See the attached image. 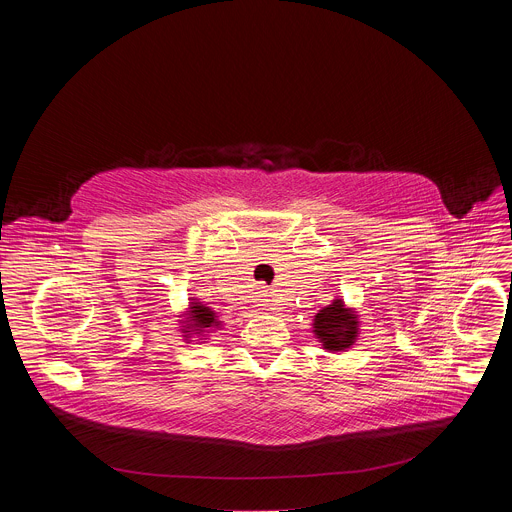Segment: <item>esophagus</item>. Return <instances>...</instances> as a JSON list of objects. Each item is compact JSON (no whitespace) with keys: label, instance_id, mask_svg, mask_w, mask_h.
<instances>
[{"label":"esophagus","instance_id":"34e87169","mask_svg":"<svg viewBox=\"0 0 512 512\" xmlns=\"http://www.w3.org/2000/svg\"><path fill=\"white\" fill-rule=\"evenodd\" d=\"M267 302H269V300H267Z\"/></svg>","mask_w":512,"mask_h":512}]
</instances>
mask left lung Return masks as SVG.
I'll return each instance as SVG.
<instances>
[{"mask_svg": "<svg viewBox=\"0 0 512 512\" xmlns=\"http://www.w3.org/2000/svg\"><path fill=\"white\" fill-rule=\"evenodd\" d=\"M356 330L358 328H356L354 314H350L340 300L320 310V314H316V320H314V332L318 334L324 348L328 350L348 348L356 338Z\"/></svg>", "mask_w": 512, "mask_h": 512, "instance_id": "obj_1", "label": "left lung"}]
</instances>
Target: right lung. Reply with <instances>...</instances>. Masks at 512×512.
<instances>
[{
	"mask_svg": "<svg viewBox=\"0 0 512 512\" xmlns=\"http://www.w3.org/2000/svg\"><path fill=\"white\" fill-rule=\"evenodd\" d=\"M192 318H194V328H198V330L210 328V326L216 324L212 310H208V308H204V306H200V304H194V306H192Z\"/></svg>",
	"mask_w": 512,
	"mask_h": 512,
	"instance_id": "1",
	"label": "right lung"
}]
</instances>
